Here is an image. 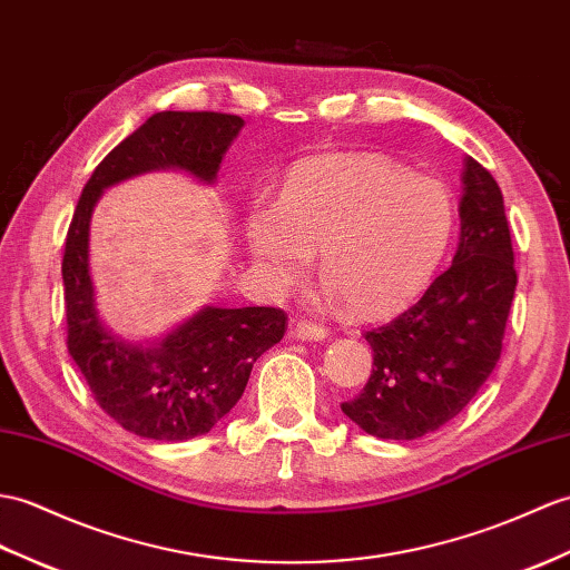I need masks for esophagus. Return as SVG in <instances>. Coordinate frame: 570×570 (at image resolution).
<instances>
[{"label":"esophagus","mask_w":570,"mask_h":570,"mask_svg":"<svg viewBox=\"0 0 570 570\" xmlns=\"http://www.w3.org/2000/svg\"><path fill=\"white\" fill-rule=\"evenodd\" d=\"M291 335L298 340H325L327 327L321 323H313V321H298V323H294V327H291Z\"/></svg>","instance_id":"obj_1"}]
</instances>
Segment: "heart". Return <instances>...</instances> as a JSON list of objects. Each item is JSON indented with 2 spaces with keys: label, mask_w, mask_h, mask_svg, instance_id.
<instances>
[{
  "label": "heart",
  "mask_w": 570,
  "mask_h": 570,
  "mask_svg": "<svg viewBox=\"0 0 570 570\" xmlns=\"http://www.w3.org/2000/svg\"><path fill=\"white\" fill-rule=\"evenodd\" d=\"M456 225L444 179L374 153L313 157L288 171L279 204L257 202L245 237L259 274L288 288L321 249V274L356 315L415 298L440 267Z\"/></svg>",
  "instance_id": "obj_1"
}]
</instances>
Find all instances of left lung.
I'll return each instance as SVG.
<instances>
[{
	"mask_svg": "<svg viewBox=\"0 0 570 570\" xmlns=\"http://www.w3.org/2000/svg\"><path fill=\"white\" fill-rule=\"evenodd\" d=\"M461 237L452 267L393 321L366 330L374 366L340 407L381 440H417L456 417L495 368L518 286L502 191L464 160Z\"/></svg>",
	"mask_w": 570,
	"mask_h": 570,
	"instance_id": "1",
	"label": "left lung"
}]
</instances>
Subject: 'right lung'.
Listing matches in <instances>:
<instances>
[{"instance_id": "add662e5", "label": "right lung", "mask_w": 570, "mask_h": 570, "mask_svg": "<svg viewBox=\"0 0 570 570\" xmlns=\"http://www.w3.org/2000/svg\"><path fill=\"white\" fill-rule=\"evenodd\" d=\"M243 118L220 111H160L104 157L87 179L62 253L68 352L95 401L124 430L181 442L230 413L262 352L286 333L282 308H204L163 345L134 347L106 333L89 279V218L101 189L157 167L214 181Z\"/></svg>"}]
</instances>
